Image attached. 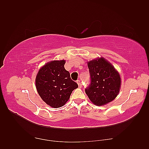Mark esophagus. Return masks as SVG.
I'll return each mask as SVG.
<instances>
[{"label": "esophagus", "instance_id": "esophagus-1", "mask_svg": "<svg viewBox=\"0 0 149 149\" xmlns=\"http://www.w3.org/2000/svg\"><path fill=\"white\" fill-rule=\"evenodd\" d=\"M77 84H78V86L79 87V88H81L82 84H81V81H80L79 80H77Z\"/></svg>", "mask_w": 149, "mask_h": 149}]
</instances>
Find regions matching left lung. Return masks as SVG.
Returning a JSON list of instances; mask_svg holds the SVG:
<instances>
[{
    "label": "left lung",
    "mask_w": 149,
    "mask_h": 149,
    "mask_svg": "<svg viewBox=\"0 0 149 149\" xmlns=\"http://www.w3.org/2000/svg\"><path fill=\"white\" fill-rule=\"evenodd\" d=\"M90 84L85 92L95 105L104 106L115 99L120 91L121 79L115 67L103 58L88 62Z\"/></svg>",
    "instance_id": "left-lung-1"
}]
</instances>
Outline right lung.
Masks as SVG:
<instances>
[{"label":"right lung","instance_id":"1","mask_svg":"<svg viewBox=\"0 0 149 149\" xmlns=\"http://www.w3.org/2000/svg\"><path fill=\"white\" fill-rule=\"evenodd\" d=\"M65 60L52 61L40 69L36 77V87L40 97L54 108L65 105L78 84L72 81L65 69Z\"/></svg>","mask_w":149,"mask_h":149}]
</instances>
